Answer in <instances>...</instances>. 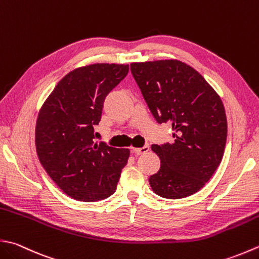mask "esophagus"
I'll return each instance as SVG.
<instances>
[{
  "mask_svg": "<svg viewBox=\"0 0 259 259\" xmlns=\"http://www.w3.org/2000/svg\"><path fill=\"white\" fill-rule=\"evenodd\" d=\"M150 147L148 145H146L144 147H141V148H133V153H135L136 155H143L146 154L147 151H149Z\"/></svg>",
  "mask_w": 259,
  "mask_h": 259,
  "instance_id": "esophagus-1",
  "label": "esophagus"
}]
</instances>
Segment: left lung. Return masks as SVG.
Returning a JSON list of instances; mask_svg holds the SVG:
<instances>
[{"label":"left lung","mask_w":259,"mask_h":259,"mask_svg":"<svg viewBox=\"0 0 259 259\" xmlns=\"http://www.w3.org/2000/svg\"><path fill=\"white\" fill-rule=\"evenodd\" d=\"M131 73L158 123L168 122L174 144L153 145L160 168L149 177L157 195L183 199L200 191L225 153L227 118L220 96L199 72L180 60L133 63Z\"/></svg>","instance_id":"obj_1"}]
</instances>
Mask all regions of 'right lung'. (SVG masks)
Instances as JSON below:
<instances>
[{
    "mask_svg": "<svg viewBox=\"0 0 259 259\" xmlns=\"http://www.w3.org/2000/svg\"><path fill=\"white\" fill-rule=\"evenodd\" d=\"M129 65L93 64L59 80L35 125V148L45 170L64 193L83 202L104 200L116 190L130 151L94 141L104 100Z\"/></svg>",
    "mask_w": 259,
    "mask_h": 259,
    "instance_id": "obj_1",
    "label": "right lung"
}]
</instances>
